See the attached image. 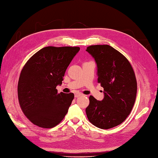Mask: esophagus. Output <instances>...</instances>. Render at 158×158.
I'll return each instance as SVG.
<instances>
[{
  "instance_id": "34e87169",
  "label": "esophagus",
  "mask_w": 158,
  "mask_h": 158,
  "mask_svg": "<svg viewBox=\"0 0 158 158\" xmlns=\"http://www.w3.org/2000/svg\"><path fill=\"white\" fill-rule=\"evenodd\" d=\"M82 94L81 93H78V92H77V93L75 94V97L77 98V97H79V96H82Z\"/></svg>"
}]
</instances>
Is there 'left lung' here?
I'll return each instance as SVG.
<instances>
[{"mask_svg":"<svg viewBox=\"0 0 158 158\" xmlns=\"http://www.w3.org/2000/svg\"><path fill=\"white\" fill-rule=\"evenodd\" d=\"M97 65L98 82L104 89L99 101L89 96L88 119L101 129L117 126L126 119L134 106L137 84L133 69L123 55L109 45L88 46Z\"/></svg>","mask_w":158,"mask_h":158,"instance_id":"left-lung-1","label":"left lung"}]
</instances>
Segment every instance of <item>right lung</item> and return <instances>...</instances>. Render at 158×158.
I'll return each mask as SVG.
<instances>
[{"label":"right lung","mask_w":158,"mask_h":158,"mask_svg":"<svg viewBox=\"0 0 158 158\" xmlns=\"http://www.w3.org/2000/svg\"><path fill=\"white\" fill-rule=\"evenodd\" d=\"M80 51L75 46H47L27 61L18 82L20 107L30 121L44 128H53L68 112L73 93H58L69 64Z\"/></svg>","instance_id":"obj_1"}]
</instances>
